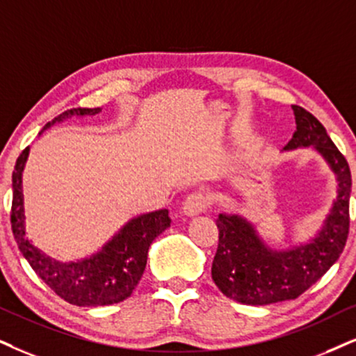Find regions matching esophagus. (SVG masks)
Wrapping results in <instances>:
<instances>
[{
	"label": "esophagus",
	"mask_w": 356,
	"mask_h": 356,
	"mask_svg": "<svg viewBox=\"0 0 356 356\" xmlns=\"http://www.w3.org/2000/svg\"><path fill=\"white\" fill-rule=\"evenodd\" d=\"M209 207H210V200L205 193L192 192L191 195H187V199L184 200L182 210L187 217H195V215L204 213Z\"/></svg>",
	"instance_id": "obj_1"
}]
</instances>
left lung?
Wrapping results in <instances>:
<instances>
[{
	"label": "left lung",
	"instance_id": "8db88e82",
	"mask_svg": "<svg viewBox=\"0 0 356 356\" xmlns=\"http://www.w3.org/2000/svg\"><path fill=\"white\" fill-rule=\"evenodd\" d=\"M296 131L286 151L314 146L339 181L337 199L314 240L292 250H271L253 225L238 215L220 213L218 248L211 279L227 298L248 305H268L299 298L340 258L350 230L352 172L323 124L302 106L292 105Z\"/></svg>",
	"mask_w": 356,
	"mask_h": 356
}]
</instances>
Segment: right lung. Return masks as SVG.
Here are the masks:
<instances>
[{"instance_id":"obj_1","label":"right lung","mask_w":356,"mask_h":356,"mask_svg":"<svg viewBox=\"0 0 356 356\" xmlns=\"http://www.w3.org/2000/svg\"><path fill=\"white\" fill-rule=\"evenodd\" d=\"M98 111L100 108H72L54 118L44 129L69 116L97 115ZM28 156L29 147H26L13 170L11 230L22 256L58 298L79 307L118 304L128 299L145 273L151 243L170 227L169 211L163 209L133 218L98 253L77 263H60L40 253L26 238L22 170Z\"/></svg>"}]
</instances>
